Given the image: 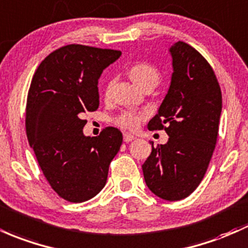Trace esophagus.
Masks as SVG:
<instances>
[{
	"mask_svg": "<svg viewBox=\"0 0 248 248\" xmlns=\"http://www.w3.org/2000/svg\"><path fill=\"white\" fill-rule=\"evenodd\" d=\"M135 139L134 135L128 134V133H124V142H129V141H133Z\"/></svg>",
	"mask_w": 248,
	"mask_h": 248,
	"instance_id": "esophagus-1",
	"label": "esophagus"
}]
</instances>
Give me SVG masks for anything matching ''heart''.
<instances>
[{"label":"heart","mask_w":248,"mask_h":248,"mask_svg":"<svg viewBox=\"0 0 248 248\" xmlns=\"http://www.w3.org/2000/svg\"><path fill=\"white\" fill-rule=\"evenodd\" d=\"M129 76L140 88H155L161 80V73L149 62H139L130 67ZM145 119V113L140 111H124L116 118V124L128 129L137 128L139 122Z\"/></svg>","instance_id":"obj_1"}]
</instances>
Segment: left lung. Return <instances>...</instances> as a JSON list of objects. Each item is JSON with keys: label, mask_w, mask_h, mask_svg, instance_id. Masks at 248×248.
<instances>
[{"label": "left lung", "mask_w": 248, "mask_h": 248, "mask_svg": "<svg viewBox=\"0 0 248 248\" xmlns=\"http://www.w3.org/2000/svg\"><path fill=\"white\" fill-rule=\"evenodd\" d=\"M170 86L149 130L165 129L167 143L153 146L142 165L143 178L156 197L187 198L199 186L216 148L222 96L213 69L198 50L179 41L170 48Z\"/></svg>", "instance_id": "left-lung-1"}]
</instances>
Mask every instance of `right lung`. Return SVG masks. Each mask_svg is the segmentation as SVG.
Segmentation results:
<instances>
[{
	"label": "right lung",
	"instance_id": "right-lung-1",
	"mask_svg": "<svg viewBox=\"0 0 248 248\" xmlns=\"http://www.w3.org/2000/svg\"><path fill=\"white\" fill-rule=\"evenodd\" d=\"M121 51L82 45L56 49L37 67L27 97L29 145L51 188L64 200L83 202L105 187L122 133L107 127L86 137L87 111L99 108L97 83Z\"/></svg>",
	"mask_w": 248,
	"mask_h": 248
}]
</instances>
